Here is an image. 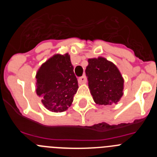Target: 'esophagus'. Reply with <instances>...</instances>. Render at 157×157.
Returning <instances> with one entry per match:
<instances>
[{"mask_svg": "<svg viewBox=\"0 0 157 157\" xmlns=\"http://www.w3.org/2000/svg\"><path fill=\"white\" fill-rule=\"evenodd\" d=\"M78 83L79 84H85L86 82V78L85 75L82 76V77H80L78 79Z\"/></svg>", "mask_w": 157, "mask_h": 157, "instance_id": "esophagus-1", "label": "esophagus"}]
</instances>
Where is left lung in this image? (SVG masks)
I'll return each mask as SVG.
<instances>
[{"mask_svg": "<svg viewBox=\"0 0 157 157\" xmlns=\"http://www.w3.org/2000/svg\"><path fill=\"white\" fill-rule=\"evenodd\" d=\"M86 75L97 105H112L120 101L123 95L124 79L116 64L102 56L90 58Z\"/></svg>", "mask_w": 157, "mask_h": 157, "instance_id": "8db88e82", "label": "left lung"}]
</instances>
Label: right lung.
I'll return each instance as SVG.
<instances>
[{"label":"right lung","instance_id":"add662e5","mask_svg":"<svg viewBox=\"0 0 157 157\" xmlns=\"http://www.w3.org/2000/svg\"><path fill=\"white\" fill-rule=\"evenodd\" d=\"M36 94L43 105L53 112L67 110L78 88L68 53L55 54L36 73Z\"/></svg>","mask_w":157,"mask_h":157}]
</instances>
